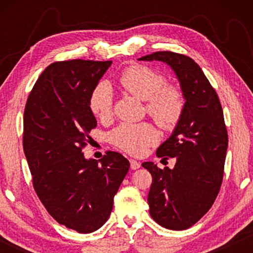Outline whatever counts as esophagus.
<instances>
[{
	"label": "esophagus",
	"mask_w": 253,
	"mask_h": 253,
	"mask_svg": "<svg viewBox=\"0 0 253 253\" xmlns=\"http://www.w3.org/2000/svg\"><path fill=\"white\" fill-rule=\"evenodd\" d=\"M130 167L132 170H136V169L140 168V162L133 160V159H130Z\"/></svg>",
	"instance_id": "esophagus-1"
}]
</instances>
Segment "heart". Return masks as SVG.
<instances>
[{
    "instance_id": "b5f03b06",
    "label": "heart",
    "mask_w": 253,
    "mask_h": 253,
    "mask_svg": "<svg viewBox=\"0 0 253 253\" xmlns=\"http://www.w3.org/2000/svg\"><path fill=\"white\" fill-rule=\"evenodd\" d=\"M122 87L146 101L147 114L159 126L171 130L177 126L184 112V96L177 86L167 84L165 76L146 65L136 64L123 71L120 77ZM113 89L101 82L93 88L88 107L100 120L112 116ZM110 143L132 155H141L159 140V133L151 123H122L109 133Z\"/></svg>"
}]
</instances>
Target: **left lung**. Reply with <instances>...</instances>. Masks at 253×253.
<instances>
[{
  "instance_id": "left-lung-1",
  "label": "left lung",
  "mask_w": 253,
  "mask_h": 253,
  "mask_svg": "<svg viewBox=\"0 0 253 253\" xmlns=\"http://www.w3.org/2000/svg\"><path fill=\"white\" fill-rule=\"evenodd\" d=\"M138 60L168 64L185 100L181 120L157 150L159 158H175V167L160 169L153 162L141 165L152 175L147 197L151 216L167 229L184 230L209 212L220 191L228 146L222 107L192 58L157 51Z\"/></svg>"
}]
</instances>
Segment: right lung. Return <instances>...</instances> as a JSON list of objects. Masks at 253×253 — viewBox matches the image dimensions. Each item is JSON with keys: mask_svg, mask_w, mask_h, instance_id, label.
<instances>
[{"mask_svg": "<svg viewBox=\"0 0 253 253\" xmlns=\"http://www.w3.org/2000/svg\"><path fill=\"white\" fill-rule=\"evenodd\" d=\"M110 65L112 61L51 63L34 84L24 112L23 147L34 190L58 223L81 234L106 223L130 167L117 152L108 151L99 161L82 152L96 126L89 95Z\"/></svg>", "mask_w": 253, "mask_h": 253, "instance_id": "right-lung-1", "label": "right lung"}]
</instances>
